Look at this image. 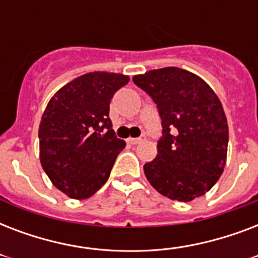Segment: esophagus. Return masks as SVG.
<instances>
[{"instance_id":"esophagus-1","label":"esophagus","mask_w":258,"mask_h":258,"mask_svg":"<svg viewBox=\"0 0 258 258\" xmlns=\"http://www.w3.org/2000/svg\"><path fill=\"white\" fill-rule=\"evenodd\" d=\"M145 139H146L145 135H142V137H139V138H130L127 142H128V143H131V145H139V143L145 141Z\"/></svg>"}]
</instances>
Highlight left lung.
Instances as JSON below:
<instances>
[{"label":"left lung","instance_id":"8db88e82","mask_svg":"<svg viewBox=\"0 0 258 258\" xmlns=\"http://www.w3.org/2000/svg\"><path fill=\"white\" fill-rule=\"evenodd\" d=\"M157 104L162 120L158 155L143 166L146 178L170 200L204 196L224 171L228 121L220 99L200 76L167 67L134 76Z\"/></svg>","mask_w":258,"mask_h":258}]
</instances>
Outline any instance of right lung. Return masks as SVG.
<instances>
[{
	"instance_id": "obj_1",
	"label": "right lung",
	"mask_w": 258,
	"mask_h": 258,
	"mask_svg": "<svg viewBox=\"0 0 258 258\" xmlns=\"http://www.w3.org/2000/svg\"><path fill=\"white\" fill-rule=\"evenodd\" d=\"M128 76L91 72L60 88L42 113L40 161L52 183L71 198L86 200L107 182L125 147L109 119V101Z\"/></svg>"
}]
</instances>
